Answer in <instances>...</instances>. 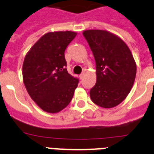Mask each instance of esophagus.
<instances>
[{"instance_id": "34e87169", "label": "esophagus", "mask_w": 154, "mask_h": 154, "mask_svg": "<svg viewBox=\"0 0 154 154\" xmlns=\"http://www.w3.org/2000/svg\"><path fill=\"white\" fill-rule=\"evenodd\" d=\"M84 76H85V73H82V74H80V80H82V79L84 77Z\"/></svg>"}]
</instances>
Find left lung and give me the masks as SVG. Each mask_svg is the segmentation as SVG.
<instances>
[{"label": "left lung", "mask_w": 154, "mask_h": 154, "mask_svg": "<svg viewBox=\"0 0 154 154\" xmlns=\"http://www.w3.org/2000/svg\"><path fill=\"white\" fill-rule=\"evenodd\" d=\"M96 62L97 82L90 91L95 104L112 108L124 100L134 85L137 65L123 40L107 30L83 32Z\"/></svg>", "instance_id": "1"}]
</instances>
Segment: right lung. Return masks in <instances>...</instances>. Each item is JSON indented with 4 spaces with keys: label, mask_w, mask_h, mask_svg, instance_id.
Here are the masks:
<instances>
[{
    "label": "right lung",
    "mask_w": 154,
    "mask_h": 154,
    "mask_svg": "<svg viewBox=\"0 0 154 154\" xmlns=\"http://www.w3.org/2000/svg\"><path fill=\"white\" fill-rule=\"evenodd\" d=\"M76 35L73 31L47 33L24 57L23 84L31 99L44 111L60 112L74 96L79 80L65 68L64 51Z\"/></svg>",
    "instance_id": "right-lung-1"
}]
</instances>
